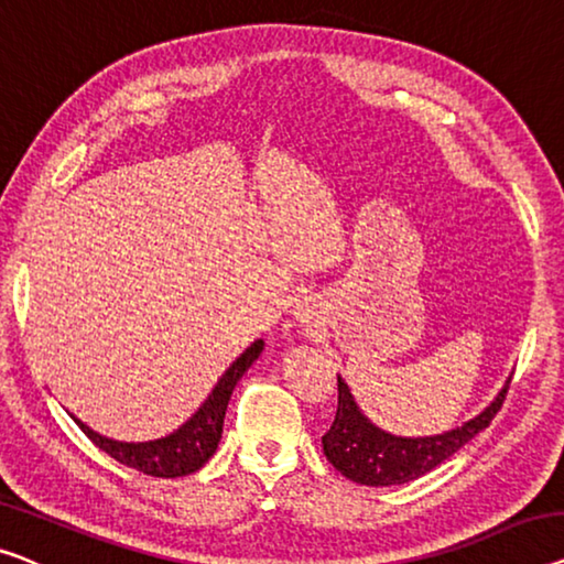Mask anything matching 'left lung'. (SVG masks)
<instances>
[{
  "label": "left lung",
  "instance_id": "left-lung-1",
  "mask_svg": "<svg viewBox=\"0 0 564 564\" xmlns=\"http://www.w3.org/2000/svg\"><path fill=\"white\" fill-rule=\"evenodd\" d=\"M509 382L484 413L468 420L460 427H453L448 433L431 435V438H402V435L384 433L372 420L365 417L351 398L349 384L336 377L339 388V405L329 431L322 435L324 456L329 464L347 476L349 481L362 486H398L408 484L413 478L425 476L427 470L441 466L445 458L464 448L476 438L484 427L491 425L494 415L499 413L507 398Z\"/></svg>",
  "mask_w": 564,
  "mask_h": 564
}]
</instances>
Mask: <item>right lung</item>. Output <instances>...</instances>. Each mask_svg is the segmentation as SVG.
Listing matches in <instances>:
<instances>
[{
    "label": "right lung",
    "mask_w": 564,
    "mask_h": 564,
    "mask_svg": "<svg viewBox=\"0 0 564 564\" xmlns=\"http://www.w3.org/2000/svg\"><path fill=\"white\" fill-rule=\"evenodd\" d=\"M260 351H263V339H256L228 369H225V375L217 380L215 390L207 394V400L202 402L197 413L182 427H176L174 433L166 435V438L147 443H121L90 431V427L75 415L70 417L80 425V431L86 433L100 451H106L108 456L116 458L123 466L137 468L141 474L159 478L195 474V470L205 466L217 451V443L223 438L225 410H228L230 394L235 390V384L240 382V377L248 372V367L260 357Z\"/></svg>",
    "instance_id": "obj_1"
}]
</instances>
